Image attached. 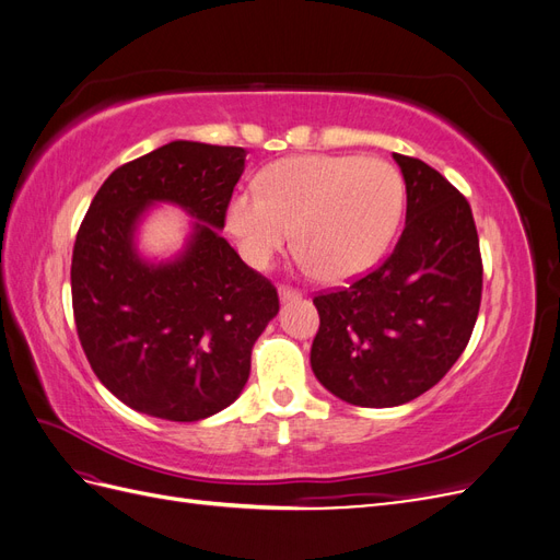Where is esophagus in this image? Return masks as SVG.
Segmentation results:
<instances>
[{
    "mask_svg": "<svg viewBox=\"0 0 560 560\" xmlns=\"http://www.w3.org/2000/svg\"><path fill=\"white\" fill-rule=\"evenodd\" d=\"M280 299L282 301H292V299H299L301 296V292L296 290V287H290V284H280Z\"/></svg>",
    "mask_w": 560,
    "mask_h": 560,
    "instance_id": "esophagus-1",
    "label": "esophagus"
}]
</instances>
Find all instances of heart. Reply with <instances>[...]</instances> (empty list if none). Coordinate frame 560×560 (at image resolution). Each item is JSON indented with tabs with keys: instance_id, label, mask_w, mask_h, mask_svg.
<instances>
[{
	"instance_id": "obj_1",
	"label": "heart",
	"mask_w": 560,
	"mask_h": 560,
	"mask_svg": "<svg viewBox=\"0 0 560 560\" xmlns=\"http://www.w3.org/2000/svg\"><path fill=\"white\" fill-rule=\"evenodd\" d=\"M404 179L393 163L360 156H292L270 163L259 194L229 206V229L257 268L294 241L317 273L341 282L374 266L393 241Z\"/></svg>"
}]
</instances>
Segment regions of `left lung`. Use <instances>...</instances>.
<instances>
[{
	"label": "left lung",
	"instance_id": "8db88e82",
	"mask_svg": "<svg viewBox=\"0 0 560 560\" xmlns=\"http://www.w3.org/2000/svg\"><path fill=\"white\" fill-rule=\"evenodd\" d=\"M406 224L366 276L317 292L311 366L331 395L385 409L428 393L469 343L483 264L467 198L425 161L395 154Z\"/></svg>",
	"mask_w": 560,
	"mask_h": 560
}]
</instances>
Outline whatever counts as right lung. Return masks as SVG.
I'll use <instances>...</instances> for the list:
<instances>
[{
	"mask_svg": "<svg viewBox=\"0 0 560 560\" xmlns=\"http://www.w3.org/2000/svg\"><path fill=\"white\" fill-rule=\"evenodd\" d=\"M243 147L171 142L105 179L72 252L77 334L95 376L130 409L194 422L238 399L278 290L217 233L245 171ZM171 199L201 222L173 265L131 247L139 214Z\"/></svg>",
	"mask_w": 560,
	"mask_h": 560,
	"instance_id": "add662e5",
	"label": "right lung"
}]
</instances>
